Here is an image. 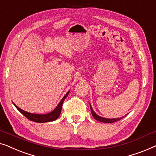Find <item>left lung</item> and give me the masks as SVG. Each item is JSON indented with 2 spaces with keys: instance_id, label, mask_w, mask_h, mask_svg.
<instances>
[{
  "instance_id": "8db88e82",
  "label": "left lung",
  "mask_w": 156,
  "mask_h": 156,
  "mask_svg": "<svg viewBox=\"0 0 156 156\" xmlns=\"http://www.w3.org/2000/svg\"><path fill=\"white\" fill-rule=\"evenodd\" d=\"M90 110H91V113H92V115H93V117L95 118L96 120H98V121H99V122H104V123H114V122H117L118 120H120L122 119V118H117V119H106V118L101 117H100V116L97 115L95 112H94L93 109H92V107L90 105Z\"/></svg>"
}]
</instances>
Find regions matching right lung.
I'll return each mask as SVG.
<instances>
[{
    "mask_svg": "<svg viewBox=\"0 0 156 156\" xmlns=\"http://www.w3.org/2000/svg\"><path fill=\"white\" fill-rule=\"evenodd\" d=\"M69 92H68V93L66 94V95L63 98V99L61 100V102H59L58 106L56 107V108L54 109V111H52L50 113L46 114V115H37V114H32V113L27 112L24 111L22 109L19 108V107L16 106L14 103H13V104H14L15 106L16 107V108L18 109V110L20 112L23 114L26 118H27L28 119L30 120V121H32L34 122H39V123L52 122V121H54V120H56L57 118L59 117V115H60L61 109H62L63 102L66 99V98L67 97V95H69Z\"/></svg>",
    "mask_w": 156,
    "mask_h": 156,
    "instance_id": "add662e5",
    "label": "right lung"
}]
</instances>
